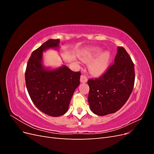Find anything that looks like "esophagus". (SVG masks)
Segmentation results:
<instances>
[{"label": "esophagus", "instance_id": "1", "mask_svg": "<svg viewBox=\"0 0 154 154\" xmlns=\"http://www.w3.org/2000/svg\"><path fill=\"white\" fill-rule=\"evenodd\" d=\"M87 82V78L84 75H81L80 82L81 83H86Z\"/></svg>", "mask_w": 154, "mask_h": 154}]
</instances>
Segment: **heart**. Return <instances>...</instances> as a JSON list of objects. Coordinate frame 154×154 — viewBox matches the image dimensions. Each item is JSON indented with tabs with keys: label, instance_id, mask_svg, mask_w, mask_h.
<instances>
[{
	"label": "heart",
	"instance_id": "heart-1",
	"mask_svg": "<svg viewBox=\"0 0 154 154\" xmlns=\"http://www.w3.org/2000/svg\"><path fill=\"white\" fill-rule=\"evenodd\" d=\"M100 53V49H97L92 53L83 54L80 57V59L83 62L90 63L88 66V71L93 76H98L104 73L107 68L109 67L111 59V55L108 51L101 54L94 60H93Z\"/></svg>",
	"mask_w": 154,
	"mask_h": 154
}]
</instances>
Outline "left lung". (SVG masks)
<instances>
[{
	"mask_svg": "<svg viewBox=\"0 0 154 154\" xmlns=\"http://www.w3.org/2000/svg\"><path fill=\"white\" fill-rule=\"evenodd\" d=\"M135 80L134 66L122 47H118L114 64L100 78L87 83L90 90L88 102L91 110L97 116L115 113L127 102Z\"/></svg>",
	"mask_w": 154,
	"mask_h": 154,
	"instance_id": "obj_1",
	"label": "left lung"
}]
</instances>
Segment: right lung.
<instances>
[{
    "label": "right lung",
    "instance_id": "right-lung-1",
    "mask_svg": "<svg viewBox=\"0 0 154 154\" xmlns=\"http://www.w3.org/2000/svg\"><path fill=\"white\" fill-rule=\"evenodd\" d=\"M60 40L50 39L32 53L25 74L27 92L35 105L44 114L58 117L66 113L74 91L80 85V72H73L65 65L57 68L45 67L43 53L60 49Z\"/></svg>",
    "mask_w": 154,
    "mask_h": 154
}]
</instances>
